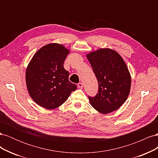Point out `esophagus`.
Masks as SVG:
<instances>
[{"label": "esophagus", "mask_w": 158, "mask_h": 158, "mask_svg": "<svg viewBox=\"0 0 158 158\" xmlns=\"http://www.w3.org/2000/svg\"><path fill=\"white\" fill-rule=\"evenodd\" d=\"M78 87L80 88V89H82L83 87H84V85L82 83H79L78 84Z\"/></svg>", "instance_id": "1"}]
</instances>
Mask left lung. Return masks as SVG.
<instances>
[{
  "mask_svg": "<svg viewBox=\"0 0 158 158\" xmlns=\"http://www.w3.org/2000/svg\"><path fill=\"white\" fill-rule=\"evenodd\" d=\"M98 81V93L89 102L103 114L116 111L130 94L131 76L127 66L117 51L101 48L86 55Z\"/></svg>",
  "mask_w": 158,
  "mask_h": 158,
  "instance_id": "8db88e82",
  "label": "left lung"
}]
</instances>
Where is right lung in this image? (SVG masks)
Returning <instances> with one entry per match:
<instances>
[{
  "mask_svg": "<svg viewBox=\"0 0 158 158\" xmlns=\"http://www.w3.org/2000/svg\"><path fill=\"white\" fill-rule=\"evenodd\" d=\"M69 52L63 45L49 44L38 50L30 61L26 82L28 93L38 106L56 109L77 88L69 81V73L63 66Z\"/></svg>",
  "mask_w": 158,
  "mask_h": 158,
  "instance_id": "add662e5",
  "label": "right lung"
}]
</instances>
